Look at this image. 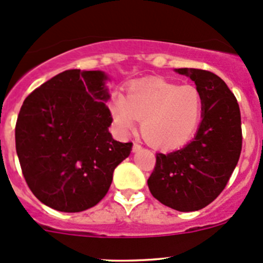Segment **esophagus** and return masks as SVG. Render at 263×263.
Listing matches in <instances>:
<instances>
[{
  "label": "esophagus",
  "instance_id": "34e87169",
  "mask_svg": "<svg viewBox=\"0 0 263 263\" xmlns=\"http://www.w3.org/2000/svg\"><path fill=\"white\" fill-rule=\"evenodd\" d=\"M141 145H140V144H137V142H135V144H134V147H132V150H134V151H139V150H141Z\"/></svg>",
  "mask_w": 263,
  "mask_h": 263
}]
</instances>
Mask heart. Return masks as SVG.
<instances>
[{
  "label": "heart",
  "instance_id": "obj_1",
  "mask_svg": "<svg viewBox=\"0 0 263 263\" xmlns=\"http://www.w3.org/2000/svg\"><path fill=\"white\" fill-rule=\"evenodd\" d=\"M108 108L116 128L131 132L141 121V135L151 146L161 150L187 144L200 127L203 98L193 85H178L164 79L132 82L126 97L112 94Z\"/></svg>",
  "mask_w": 263,
  "mask_h": 263
}]
</instances>
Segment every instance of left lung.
<instances>
[{
  "instance_id": "1",
  "label": "left lung",
  "mask_w": 263,
  "mask_h": 263,
  "mask_svg": "<svg viewBox=\"0 0 263 263\" xmlns=\"http://www.w3.org/2000/svg\"><path fill=\"white\" fill-rule=\"evenodd\" d=\"M176 71L202 94V122L184 147L156 154L147 185L163 205L188 213L206 208L229 182L242 151V122L237 98L219 76L200 68Z\"/></svg>"
}]
</instances>
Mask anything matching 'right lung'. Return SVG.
I'll return each mask as SVG.
<instances>
[{
  "mask_svg": "<svg viewBox=\"0 0 263 263\" xmlns=\"http://www.w3.org/2000/svg\"><path fill=\"white\" fill-rule=\"evenodd\" d=\"M102 71L67 70L26 97L15 144L26 184L57 211L80 213L104 198L132 142L113 140Z\"/></svg>",
  "mask_w": 263,
  "mask_h": 263,
  "instance_id": "right-lung-1",
  "label": "right lung"
}]
</instances>
